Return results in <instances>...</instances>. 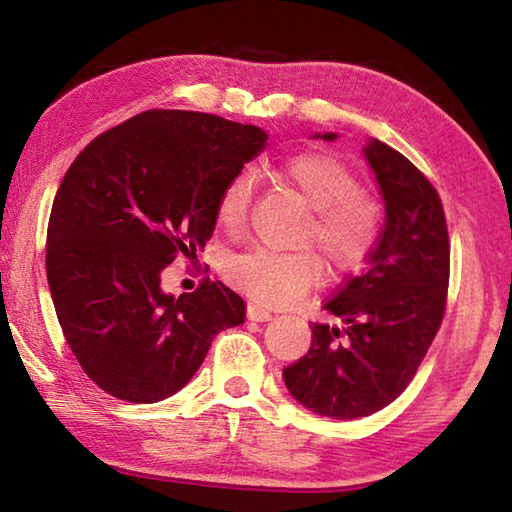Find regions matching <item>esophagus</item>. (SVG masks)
Instances as JSON below:
<instances>
[{
    "mask_svg": "<svg viewBox=\"0 0 512 512\" xmlns=\"http://www.w3.org/2000/svg\"><path fill=\"white\" fill-rule=\"evenodd\" d=\"M246 316H248V320H257V323H264V320L271 318V311H268L264 305H257V302H248Z\"/></svg>",
    "mask_w": 512,
    "mask_h": 512,
    "instance_id": "esophagus-1",
    "label": "esophagus"
}]
</instances>
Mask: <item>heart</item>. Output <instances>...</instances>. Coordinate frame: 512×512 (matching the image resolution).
I'll return each mask as SVG.
<instances>
[{
	"mask_svg": "<svg viewBox=\"0 0 512 512\" xmlns=\"http://www.w3.org/2000/svg\"><path fill=\"white\" fill-rule=\"evenodd\" d=\"M284 183L291 185L311 207L302 244H314L334 273H350L366 262L381 232V205L363 192L357 173L327 153H300L282 164ZM255 198V176L244 169L221 189L216 221L228 235L246 228ZM223 273L237 289L266 305H287L323 277L320 259L271 248H248L225 259Z\"/></svg>",
	"mask_w": 512,
	"mask_h": 512,
	"instance_id": "obj_1",
	"label": "heart"
}]
</instances>
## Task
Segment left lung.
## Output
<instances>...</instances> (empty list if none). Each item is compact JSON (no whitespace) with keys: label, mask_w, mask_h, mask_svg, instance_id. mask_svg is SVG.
Listing matches in <instances>:
<instances>
[{"label":"left lung","mask_w":512,"mask_h":512,"mask_svg":"<svg viewBox=\"0 0 512 512\" xmlns=\"http://www.w3.org/2000/svg\"><path fill=\"white\" fill-rule=\"evenodd\" d=\"M363 155L384 194L386 225L366 268L325 302L343 325L311 323L309 352L282 370L302 406L339 420L363 418L404 393L443 323L449 287V235L436 187L375 137Z\"/></svg>","instance_id":"obj_1"}]
</instances>
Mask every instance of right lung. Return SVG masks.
Instances as JSON below:
<instances>
[{
    "label": "right lung",
    "instance_id": "right-lung-1",
    "mask_svg": "<svg viewBox=\"0 0 512 512\" xmlns=\"http://www.w3.org/2000/svg\"><path fill=\"white\" fill-rule=\"evenodd\" d=\"M266 133L207 112L144 110L76 155L51 207L47 280L65 341L101 391L153 404L201 368L246 305L205 277L180 298L160 273L212 237L225 183Z\"/></svg>",
    "mask_w": 512,
    "mask_h": 512
}]
</instances>
